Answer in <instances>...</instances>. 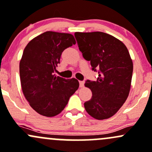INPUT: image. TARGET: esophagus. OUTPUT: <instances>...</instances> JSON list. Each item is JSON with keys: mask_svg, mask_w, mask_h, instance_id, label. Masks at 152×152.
<instances>
[{"mask_svg": "<svg viewBox=\"0 0 152 152\" xmlns=\"http://www.w3.org/2000/svg\"><path fill=\"white\" fill-rule=\"evenodd\" d=\"M84 81H79V86H80V87L82 88V87H84Z\"/></svg>", "mask_w": 152, "mask_h": 152, "instance_id": "esophagus-1", "label": "esophagus"}]
</instances>
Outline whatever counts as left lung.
I'll use <instances>...</instances> for the list:
<instances>
[{"instance_id":"8db88e82","label":"left lung","mask_w":152,"mask_h":152,"mask_svg":"<svg viewBox=\"0 0 152 152\" xmlns=\"http://www.w3.org/2000/svg\"><path fill=\"white\" fill-rule=\"evenodd\" d=\"M79 50L90 61L92 70L99 69L95 81L87 80L85 86L92 92L84 103L89 115L96 120L113 116L127 99L131 89L133 61L124 44L101 31L75 32Z\"/></svg>"}]
</instances>
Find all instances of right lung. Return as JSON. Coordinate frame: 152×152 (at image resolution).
<instances>
[{
	"instance_id": "add662e5",
	"label": "right lung",
	"mask_w": 152,
	"mask_h": 152,
	"mask_svg": "<svg viewBox=\"0 0 152 152\" xmlns=\"http://www.w3.org/2000/svg\"><path fill=\"white\" fill-rule=\"evenodd\" d=\"M76 44L71 34L48 31L31 39L19 63L21 89L29 105L46 117L61 113L79 86L77 79H66L54 72L61 54Z\"/></svg>"
}]
</instances>
